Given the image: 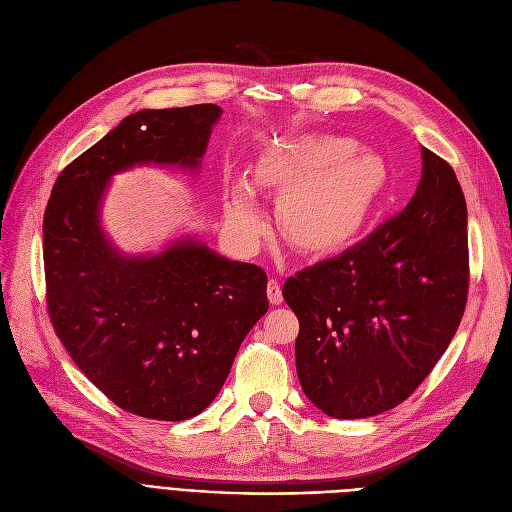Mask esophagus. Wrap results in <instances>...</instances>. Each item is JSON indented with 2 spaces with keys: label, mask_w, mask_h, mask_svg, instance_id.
I'll list each match as a JSON object with an SVG mask.
<instances>
[{
  "label": "esophagus",
  "mask_w": 512,
  "mask_h": 512,
  "mask_svg": "<svg viewBox=\"0 0 512 512\" xmlns=\"http://www.w3.org/2000/svg\"><path fill=\"white\" fill-rule=\"evenodd\" d=\"M267 296L271 304H281L283 296H281V288H279V281L277 279H269L267 283Z\"/></svg>",
  "instance_id": "esophagus-1"
}]
</instances>
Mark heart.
Returning a JSON list of instances; mask_svg holds the SVG:
<instances>
[{
  "instance_id": "heart-1",
  "label": "heart",
  "mask_w": 512,
  "mask_h": 512,
  "mask_svg": "<svg viewBox=\"0 0 512 512\" xmlns=\"http://www.w3.org/2000/svg\"><path fill=\"white\" fill-rule=\"evenodd\" d=\"M349 136H300L262 153L258 185L281 193V229L302 252H332L351 243L370 220L386 185L378 155L357 151ZM224 224L243 245L264 231V212L252 182L233 178L224 193Z\"/></svg>"
}]
</instances>
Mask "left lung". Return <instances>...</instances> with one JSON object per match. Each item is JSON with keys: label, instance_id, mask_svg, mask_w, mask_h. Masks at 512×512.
Wrapping results in <instances>:
<instances>
[{"label": "left lung", "instance_id": "1", "mask_svg": "<svg viewBox=\"0 0 512 512\" xmlns=\"http://www.w3.org/2000/svg\"><path fill=\"white\" fill-rule=\"evenodd\" d=\"M296 313V372L332 418L393 410L431 374L468 296L466 201L456 172L422 147L410 203L353 248L283 283Z\"/></svg>", "mask_w": 512, "mask_h": 512}]
</instances>
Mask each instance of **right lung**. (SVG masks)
Wrapping results in <instances>:
<instances>
[{"mask_svg": "<svg viewBox=\"0 0 512 512\" xmlns=\"http://www.w3.org/2000/svg\"><path fill=\"white\" fill-rule=\"evenodd\" d=\"M216 105L145 109L60 172L44 214L46 302L54 332L117 407L187 420L214 401L243 338L269 311L267 273L191 237L126 256L100 227L113 174L140 163L197 170Z\"/></svg>", "mask_w": 512, "mask_h": 512, "instance_id": "add662e5", "label": "right lung"}]
</instances>
